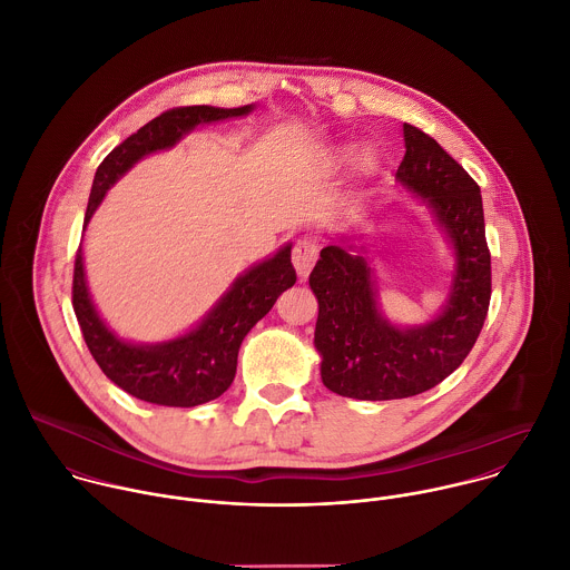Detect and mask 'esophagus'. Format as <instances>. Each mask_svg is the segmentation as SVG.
<instances>
[{
  "mask_svg": "<svg viewBox=\"0 0 570 570\" xmlns=\"http://www.w3.org/2000/svg\"><path fill=\"white\" fill-rule=\"evenodd\" d=\"M317 259V243L313 238H299L293 248V266L304 279Z\"/></svg>",
  "mask_w": 570,
  "mask_h": 570,
  "instance_id": "34e87169",
  "label": "esophagus"
}]
</instances>
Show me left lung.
<instances>
[{
  "instance_id": "obj_1",
  "label": "left lung",
  "mask_w": 570,
  "mask_h": 570,
  "mask_svg": "<svg viewBox=\"0 0 570 570\" xmlns=\"http://www.w3.org/2000/svg\"><path fill=\"white\" fill-rule=\"evenodd\" d=\"M396 185L429 212L453 255L444 304L422 322L394 324L379 304L374 268L358 234H338L308 275L317 297L313 345L322 383L341 396L387 401L435 387L471 352L492 297L480 187L426 132L403 124Z\"/></svg>"
}]
</instances>
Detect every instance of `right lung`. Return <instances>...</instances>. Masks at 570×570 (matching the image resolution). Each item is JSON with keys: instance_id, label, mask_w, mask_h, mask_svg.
I'll list each match as a JSON object with an SVG mask.
<instances>
[{"instance_id": "1", "label": "right lung", "mask_w": 570, "mask_h": 570, "mask_svg": "<svg viewBox=\"0 0 570 570\" xmlns=\"http://www.w3.org/2000/svg\"><path fill=\"white\" fill-rule=\"evenodd\" d=\"M255 104L243 108L189 106L161 112L135 135L124 139L97 169L83 229L119 178L150 153L174 148L196 126L246 117ZM291 243L275 255L243 271L200 322L176 338L132 343L121 338L101 317L86 277L83 246L73 264V313L86 345L104 374L128 394L174 409H194L220 396L234 381L243 338L273 308L277 297L295 284Z\"/></svg>"}]
</instances>
